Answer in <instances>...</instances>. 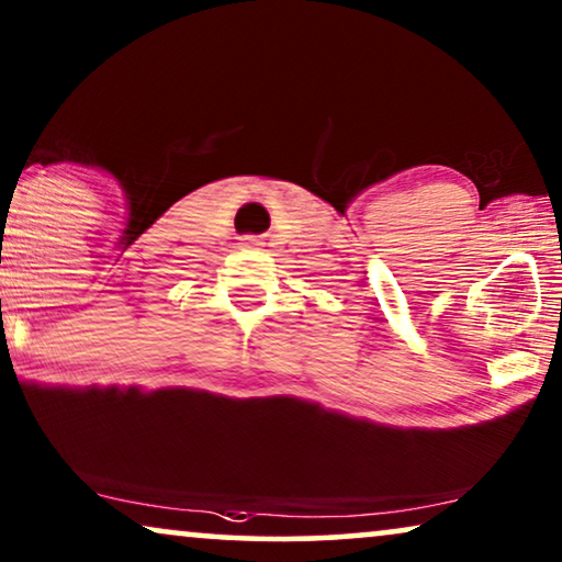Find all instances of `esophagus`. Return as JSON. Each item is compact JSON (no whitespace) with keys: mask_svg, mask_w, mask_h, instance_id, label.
<instances>
[{"mask_svg":"<svg viewBox=\"0 0 562 562\" xmlns=\"http://www.w3.org/2000/svg\"><path fill=\"white\" fill-rule=\"evenodd\" d=\"M243 245L245 248H256V245H263V243H258V237H243Z\"/></svg>","mask_w":562,"mask_h":562,"instance_id":"obj_1","label":"esophagus"}]
</instances>
